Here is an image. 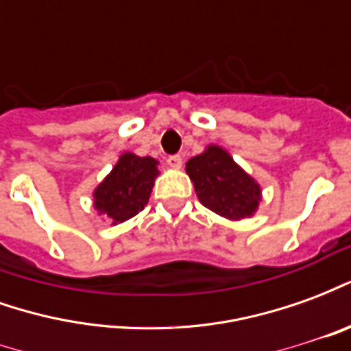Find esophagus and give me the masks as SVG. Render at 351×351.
<instances>
[{"mask_svg": "<svg viewBox=\"0 0 351 351\" xmlns=\"http://www.w3.org/2000/svg\"><path fill=\"white\" fill-rule=\"evenodd\" d=\"M167 165L171 169H180L182 167V158L180 156H169Z\"/></svg>", "mask_w": 351, "mask_h": 351, "instance_id": "esophagus-1", "label": "esophagus"}]
</instances>
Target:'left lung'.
I'll use <instances>...</instances> for the list:
<instances>
[{
    "mask_svg": "<svg viewBox=\"0 0 351 351\" xmlns=\"http://www.w3.org/2000/svg\"><path fill=\"white\" fill-rule=\"evenodd\" d=\"M201 205L228 220H244L258 210L261 186L218 145H208L186 163Z\"/></svg>",
    "mask_w": 351,
    "mask_h": 351,
    "instance_id": "8db88e82",
    "label": "left lung"
}]
</instances>
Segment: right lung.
Here are the masks:
<instances>
[{
	"mask_svg": "<svg viewBox=\"0 0 351 351\" xmlns=\"http://www.w3.org/2000/svg\"><path fill=\"white\" fill-rule=\"evenodd\" d=\"M160 161L150 156L141 158L123 152L112 171L93 190V208L105 216L112 226L130 220L143 210L158 178Z\"/></svg>",
	"mask_w": 351,
	"mask_h": 351,
	"instance_id": "add662e5",
	"label": "right lung"
}]
</instances>
